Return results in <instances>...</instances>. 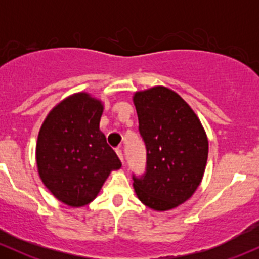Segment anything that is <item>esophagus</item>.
<instances>
[{
  "instance_id": "obj_1",
  "label": "esophagus",
  "mask_w": 259,
  "mask_h": 259,
  "mask_svg": "<svg viewBox=\"0 0 259 259\" xmlns=\"http://www.w3.org/2000/svg\"><path fill=\"white\" fill-rule=\"evenodd\" d=\"M115 152H117V154H118V157H119V158H120V160H121V162H123V163H124V157H123V152H121V150H120V148H119V147H118V148H115Z\"/></svg>"
}]
</instances>
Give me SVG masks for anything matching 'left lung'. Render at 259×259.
Listing matches in <instances>:
<instances>
[{"mask_svg":"<svg viewBox=\"0 0 259 259\" xmlns=\"http://www.w3.org/2000/svg\"><path fill=\"white\" fill-rule=\"evenodd\" d=\"M133 101L147 151L146 173L133 177L136 196L151 209H173L200 186L208 158L206 132L191 107L170 89L138 91Z\"/></svg>","mask_w":259,"mask_h":259,"instance_id":"1","label":"left lung"}]
</instances>
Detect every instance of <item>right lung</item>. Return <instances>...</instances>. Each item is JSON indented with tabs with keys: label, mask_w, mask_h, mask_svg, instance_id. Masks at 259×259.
Segmentation results:
<instances>
[{
	"label": "right lung",
	"mask_w": 259,
	"mask_h": 259,
	"mask_svg": "<svg viewBox=\"0 0 259 259\" xmlns=\"http://www.w3.org/2000/svg\"><path fill=\"white\" fill-rule=\"evenodd\" d=\"M102 101L86 92L68 96L47 114L36 144L44 185L70 207L89 204L121 163L100 130Z\"/></svg>",
	"instance_id": "1"
}]
</instances>
